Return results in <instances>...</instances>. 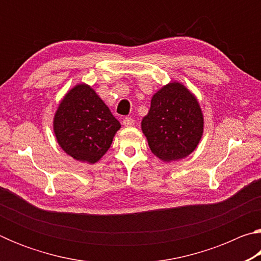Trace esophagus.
<instances>
[{
	"label": "esophagus",
	"mask_w": 261,
	"mask_h": 261,
	"mask_svg": "<svg viewBox=\"0 0 261 261\" xmlns=\"http://www.w3.org/2000/svg\"><path fill=\"white\" fill-rule=\"evenodd\" d=\"M123 125H124V126L135 125V120H134V118H131V117L123 118Z\"/></svg>",
	"instance_id": "obj_1"
}]
</instances>
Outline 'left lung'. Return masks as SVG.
I'll return each instance as SVG.
<instances>
[{
	"mask_svg": "<svg viewBox=\"0 0 261 261\" xmlns=\"http://www.w3.org/2000/svg\"><path fill=\"white\" fill-rule=\"evenodd\" d=\"M152 153L163 161H175L196 149L204 131V117L191 92L169 83L153 95L149 112L141 121Z\"/></svg>",
	"mask_w": 261,
	"mask_h": 261,
	"instance_id": "8db88e82",
	"label": "left lung"
}]
</instances>
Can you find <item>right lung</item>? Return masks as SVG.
Returning a JSON list of instances; mask_svg holds the SVG:
<instances>
[{
    "instance_id": "add662e5",
    "label": "right lung",
    "mask_w": 261,
    "mask_h": 261,
    "mask_svg": "<svg viewBox=\"0 0 261 261\" xmlns=\"http://www.w3.org/2000/svg\"><path fill=\"white\" fill-rule=\"evenodd\" d=\"M120 127V122L86 84H79L67 93L54 117L60 146L70 156L88 163L103 156Z\"/></svg>"
}]
</instances>
